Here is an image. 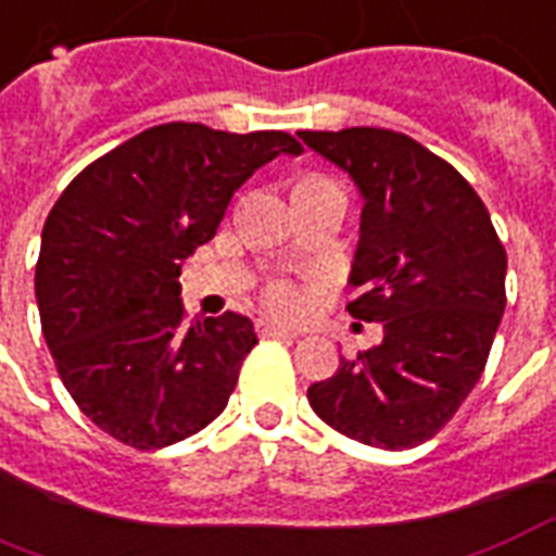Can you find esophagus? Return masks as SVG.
I'll use <instances>...</instances> for the list:
<instances>
[{
    "mask_svg": "<svg viewBox=\"0 0 556 556\" xmlns=\"http://www.w3.org/2000/svg\"><path fill=\"white\" fill-rule=\"evenodd\" d=\"M260 334L262 338H279V341H296V338H300V332L277 324H260Z\"/></svg>",
    "mask_w": 556,
    "mask_h": 556,
    "instance_id": "34e87169",
    "label": "esophagus"
}]
</instances>
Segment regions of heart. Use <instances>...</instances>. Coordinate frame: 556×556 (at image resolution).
<instances>
[{
  "instance_id": "obj_1",
  "label": "heart",
  "mask_w": 556,
  "mask_h": 556,
  "mask_svg": "<svg viewBox=\"0 0 556 556\" xmlns=\"http://www.w3.org/2000/svg\"><path fill=\"white\" fill-rule=\"evenodd\" d=\"M265 306H268L274 315L296 317L306 312L308 296L306 291H303V288H296L294 282L277 279V282H270V286L265 288Z\"/></svg>"
}]
</instances>
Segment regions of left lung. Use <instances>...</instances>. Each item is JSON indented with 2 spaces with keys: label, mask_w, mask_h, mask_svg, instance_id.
<instances>
[{
  "label": "left lung",
  "mask_w": 556,
  "mask_h": 556,
  "mask_svg": "<svg viewBox=\"0 0 556 556\" xmlns=\"http://www.w3.org/2000/svg\"><path fill=\"white\" fill-rule=\"evenodd\" d=\"M362 189V239L346 312L384 326L379 346L341 358L308 388L326 426L367 446L414 448L438 434L484 372L502 324L507 253L457 168L384 127L300 130Z\"/></svg>",
  "instance_id": "obj_1"
}]
</instances>
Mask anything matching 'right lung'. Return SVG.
Masks as SVG:
<instances>
[{
    "label": "right lung",
    "mask_w": 556,
    "mask_h": 556,
    "mask_svg": "<svg viewBox=\"0 0 556 556\" xmlns=\"http://www.w3.org/2000/svg\"><path fill=\"white\" fill-rule=\"evenodd\" d=\"M303 146L282 130L148 127L72 180L42 227L34 291L63 388L139 452L210 426L256 346L248 317L186 320L180 268L215 236L232 192Z\"/></svg>",
    "instance_id": "right-lung-1"
}]
</instances>
